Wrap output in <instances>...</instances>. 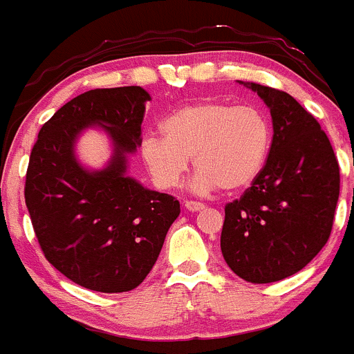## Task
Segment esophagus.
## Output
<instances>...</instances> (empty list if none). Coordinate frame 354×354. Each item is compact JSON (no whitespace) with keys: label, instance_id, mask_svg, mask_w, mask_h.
<instances>
[{"label":"esophagus","instance_id":"1","mask_svg":"<svg viewBox=\"0 0 354 354\" xmlns=\"http://www.w3.org/2000/svg\"><path fill=\"white\" fill-rule=\"evenodd\" d=\"M184 206L189 212H201V209H205V205L199 201H185Z\"/></svg>","mask_w":354,"mask_h":354}]
</instances>
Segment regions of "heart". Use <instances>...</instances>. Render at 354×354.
<instances>
[{"label":"heart","mask_w":354,"mask_h":354,"mask_svg":"<svg viewBox=\"0 0 354 354\" xmlns=\"http://www.w3.org/2000/svg\"><path fill=\"white\" fill-rule=\"evenodd\" d=\"M162 136H146L141 155L162 189L177 187L194 162V192L222 187L239 191L257 180L272 145L268 117L251 103L201 101L187 104L163 120Z\"/></svg>","instance_id":"b5f03b06"}]
</instances>
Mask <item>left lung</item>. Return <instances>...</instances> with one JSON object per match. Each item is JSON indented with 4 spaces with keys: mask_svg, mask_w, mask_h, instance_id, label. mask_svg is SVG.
<instances>
[{
    "mask_svg": "<svg viewBox=\"0 0 354 354\" xmlns=\"http://www.w3.org/2000/svg\"><path fill=\"white\" fill-rule=\"evenodd\" d=\"M270 108L267 163L257 180L225 206L220 248L230 270L253 284L291 277L325 246L339 199V163L327 134L284 91L254 82Z\"/></svg>",
    "mask_w": 354,
    "mask_h": 354,
    "instance_id": "8db88e82",
    "label": "left lung"
}]
</instances>
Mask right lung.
<instances>
[{
	"label": "right lung",
	"instance_id": "right-lung-1",
	"mask_svg": "<svg viewBox=\"0 0 354 354\" xmlns=\"http://www.w3.org/2000/svg\"><path fill=\"white\" fill-rule=\"evenodd\" d=\"M148 91L93 89L70 100L41 127L26 176V205L46 260L66 279L97 292H125L151 272L180 205L127 176L141 146ZM109 134L114 153L101 171L75 158L87 127Z\"/></svg>",
	"mask_w": 354,
	"mask_h": 354
}]
</instances>
